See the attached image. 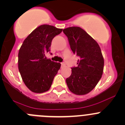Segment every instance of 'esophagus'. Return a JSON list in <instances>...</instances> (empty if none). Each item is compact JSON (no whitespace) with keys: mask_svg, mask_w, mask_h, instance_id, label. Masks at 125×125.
<instances>
[{"mask_svg":"<svg viewBox=\"0 0 125 125\" xmlns=\"http://www.w3.org/2000/svg\"><path fill=\"white\" fill-rule=\"evenodd\" d=\"M61 65H62V66H64L65 65V62H62L61 63Z\"/></svg>","mask_w":125,"mask_h":125,"instance_id":"obj_1","label":"esophagus"}]
</instances>
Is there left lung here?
I'll return each mask as SVG.
<instances>
[{"label":"left lung","instance_id":"obj_1","mask_svg":"<svg viewBox=\"0 0 125 125\" xmlns=\"http://www.w3.org/2000/svg\"><path fill=\"white\" fill-rule=\"evenodd\" d=\"M63 32L68 38L72 52L80 58L77 66L72 68V74L66 83L72 93L84 95L94 89L102 77L104 60L101 48L81 28H67Z\"/></svg>","mask_w":125,"mask_h":125}]
</instances>
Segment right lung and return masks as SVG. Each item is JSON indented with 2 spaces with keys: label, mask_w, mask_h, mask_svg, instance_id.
<instances>
[{
  "label": "right lung",
  "mask_w": 125,
  "mask_h": 125,
  "mask_svg": "<svg viewBox=\"0 0 125 125\" xmlns=\"http://www.w3.org/2000/svg\"><path fill=\"white\" fill-rule=\"evenodd\" d=\"M62 29L43 24L35 29L24 39L18 52V69L22 80L30 90L42 93L50 89L60 63L46 59L55 36Z\"/></svg>",
  "instance_id": "right-lung-1"
}]
</instances>
